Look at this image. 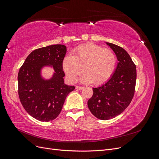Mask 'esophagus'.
<instances>
[{
  "instance_id": "esophagus-1",
  "label": "esophagus",
  "mask_w": 159,
  "mask_h": 159,
  "mask_svg": "<svg viewBox=\"0 0 159 159\" xmlns=\"http://www.w3.org/2000/svg\"><path fill=\"white\" fill-rule=\"evenodd\" d=\"M84 88V87H81V86H75V89H80V90H81V89H83Z\"/></svg>"
}]
</instances>
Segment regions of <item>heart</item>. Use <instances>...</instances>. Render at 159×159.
Returning a JSON list of instances; mask_svg holds the SVG:
<instances>
[{
	"label": "heart",
	"mask_w": 159,
	"mask_h": 159,
	"mask_svg": "<svg viewBox=\"0 0 159 159\" xmlns=\"http://www.w3.org/2000/svg\"><path fill=\"white\" fill-rule=\"evenodd\" d=\"M117 57L109 48L94 44H87L76 48L73 55H68L62 61L67 79L74 83L84 72L80 81L84 84H103L108 81L116 68Z\"/></svg>",
	"instance_id": "1"
}]
</instances>
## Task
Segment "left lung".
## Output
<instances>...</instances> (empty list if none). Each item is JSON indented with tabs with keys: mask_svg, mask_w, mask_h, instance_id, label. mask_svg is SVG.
<instances>
[{
	"mask_svg": "<svg viewBox=\"0 0 159 159\" xmlns=\"http://www.w3.org/2000/svg\"><path fill=\"white\" fill-rule=\"evenodd\" d=\"M117 56L118 63L110 79L98 88L88 106L95 117L101 120L114 118L124 111L133 98L137 79L136 66L123 48L105 42Z\"/></svg>",
	"mask_w": 159,
	"mask_h": 159,
	"instance_id": "obj_1",
	"label": "left lung"
}]
</instances>
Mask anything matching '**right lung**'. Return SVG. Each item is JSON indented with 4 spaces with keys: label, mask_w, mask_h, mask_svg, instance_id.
Masks as SVG:
<instances>
[{
    "label": "right lung",
    "mask_w": 159,
    "mask_h": 159,
    "mask_svg": "<svg viewBox=\"0 0 159 159\" xmlns=\"http://www.w3.org/2000/svg\"><path fill=\"white\" fill-rule=\"evenodd\" d=\"M67 48L56 44L32 51L18 75V95L26 112L40 121H50L60 113L65 99L74 86L65 84L62 61ZM46 66L54 70L50 79L43 77Z\"/></svg>",
    "instance_id": "add662e5"
}]
</instances>
